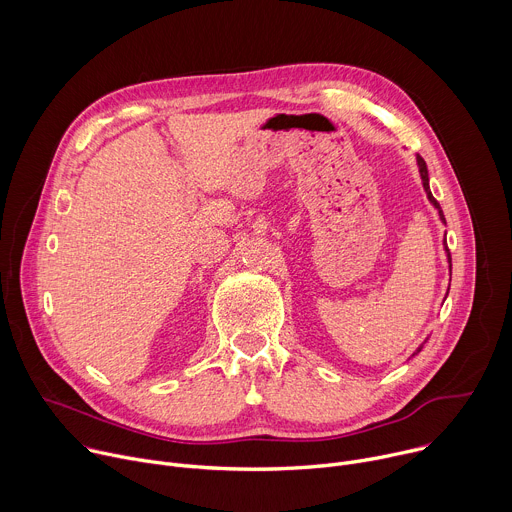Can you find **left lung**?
I'll return each mask as SVG.
<instances>
[{
    "label": "left lung",
    "instance_id": "1",
    "mask_svg": "<svg viewBox=\"0 0 512 512\" xmlns=\"http://www.w3.org/2000/svg\"><path fill=\"white\" fill-rule=\"evenodd\" d=\"M415 160H417V168H419V176H421V184H423V190H425V194H427V200L433 204V208L437 210V214H440V221H442V223H446L444 212H442V208H440V202H437V200L433 198V194H431V190H429V174H427L425 160H423L421 156H417ZM444 249H446V257H448V267H450V273H452V255H450V249H448V245H446V239H444ZM425 340H427V338H425ZM425 340H423V344H425ZM423 344H419V348H417L411 356L419 354V352H421V348H423Z\"/></svg>",
    "mask_w": 512,
    "mask_h": 512
}]
</instances>
